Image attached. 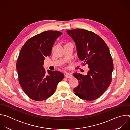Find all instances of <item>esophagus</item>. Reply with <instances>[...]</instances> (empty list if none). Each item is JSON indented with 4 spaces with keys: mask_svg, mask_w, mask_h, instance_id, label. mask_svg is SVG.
<instances>
[{
    "mask_svg": "<svg viewBox=\"0 0 130 130\" xmlns=\"http://www.w3.org/2000/svg\"><path fill=\"white\" fill-rule=\"evenodd\" d=\"M65 77L67 78L70 79V78H72V74L71 73H67L65 75Z\"/></svg>",
    "mask_w": 130,
    "mask_h": 130,
    "instance_id": "34e87169",
    "label": "esophagus"
}]
</instances>
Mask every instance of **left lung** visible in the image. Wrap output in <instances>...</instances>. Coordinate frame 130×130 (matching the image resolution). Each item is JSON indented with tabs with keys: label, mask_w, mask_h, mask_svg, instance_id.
Instances as JSON below:
<instances>
[{
	"label": "left lung",
	"mask_w": 130,
	"mask_h": 130,
	"mask_svg": "<svg viewBox=\"0 0 130 130\" xmlns=\"http://www.w3.org/2000/svg\"><path fill=\"white\" fill-rule=\"evenodd\" d=\"M75 42L78 57L88 65L86 75L75 72L79 81L73 89L75 94L82 99L94 100L100 97L112 81L114 69L110 51L104 41L94 32L81 29L67 30Z\"/></svg>",
	"instance_id": "left-lung-1"
}]
</instances>
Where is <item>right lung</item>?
<instances>
[{"label": "right lung", "mask_w": 130, "mask_h": 130, "mask_svg": "<svg viewBox=\"0 0 130 130\" xmlns=\"http://www.w3.org/2000/svg\"><path fill=\"white\" fill-rule=\"evenodd\" d=\"M62 33L47 31L35 35L22 48L16 63L19 83L27 96L35 101H42L52 95L64 74L46 70V57H49L54 43Z\"/></svg>", "instance_id": "1"}]
</instances>
